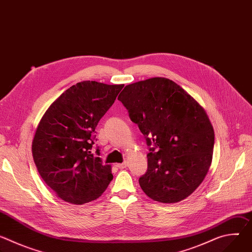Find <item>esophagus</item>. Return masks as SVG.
<instances>
[{
  "label": "esophagus",
  "instance_id": "obj_1",
  "mask_svg": "<svg viewBox=\"0 0 252 252\" xmlns=\"http://www.w3.org/2000/svg\"><path fill=\"white\" fill-rule=\"evenodd\" d=\"M117 166L119 167V168H122V169H124V168H126V166H127V162H123V163H118L117 164Z\"/></svg>",
  "mask_w": 252,
  "mask_h": 252
}]
</instances>
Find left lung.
<instances>
[{"label":"left lung","instance_id":"8db88e82","mask_svg":"<svg viewBox=\"0 0 252 252\" xmlns=\"http://www.w3.org/2000/svg\"><path fill=\"white\" fill-rule=\"evenodd\" d=\"M131 122L158 148L150 149L148 170L138 183L150 198L175 203L189 196L210 167L214 130L199 102L165 78L126 86L120 94Z\"/></svg>","mask_w":252,"mask_h":252}]
</instances>
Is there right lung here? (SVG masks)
<instances>
[{"mask_svg": "<svg viewBox=\"0 0 252 252\" xmlns=\"http://www.w3.org/2000/svg\"><path fill=\"white\" fill-rule=\"evenodd\" d=\"M125 85L84 81L63 92L35 130L32 154L46 185L58 197L81 205L98 198L113 179L111 164L94 156L93 134ZM99 156V151L96 150Z\"/></svg>", "mask_w": 252, "mask_h": 252, "instance_id": "1", "label": "right lung"}]
</instances>
